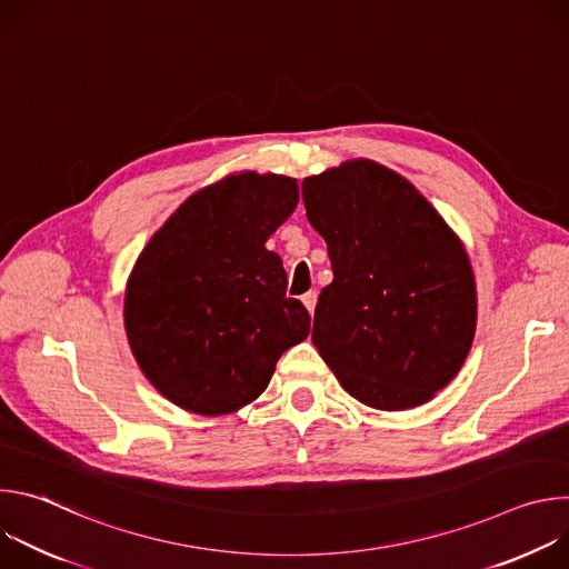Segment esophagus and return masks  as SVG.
I'll return each instance as SVG.
<instances>
[{"label": "esophagus", "mask_w": 569, "mask_h": 569, "mask_svg": "<svg viewBox=\"0 0 569 569\" xmlns=\"http://www.w3.org/2000/svg\"><path fill=\"white\" fill-rule=\"evenodd\" d=\"M301 301H303L306 310L312 315V312H315V303H317V295H315V292H306V295L301 297Z\"/></svg>", "instance_id": "obj_1"}]
</instances>
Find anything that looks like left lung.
<instances>
[{"instance_id": "left-lung-1", "label": "left lung", "mask_w": 569, "mask_h": 569, "mask_svg": "<svg viewBox=\"0 0 569 569\" xmlns=\"http://www.w3.org/2000/svg\"><path fill=\"white\" fill-rule=\"evenodd\" d=\"M301 196L333 266L315 308L319 356L369 408L432 400L459 373L477 327L463 242L412 182L371 159L303 178Z\"/></svg>"}]
</instances>
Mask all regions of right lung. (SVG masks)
<instances>
[{
	"label": "right lung",
	"instance_id": "add662e5",
	"mask_svg": "<svg viewBox=\"0 0 569 569\" xmlns=\"http://www.w3.org/2000/svg\"><path fill=\"white\" fill-rule=\"evenodd\" d=\"M299 202L295 178L240 171L189 196L137 257L126 283L130 351L178 408L222 417L257 400L277 360L308 338L268 238Z\"/></svg>",
	"mask_w": 569,
	"mask_h": 569
}]
</instances>
